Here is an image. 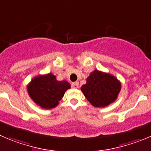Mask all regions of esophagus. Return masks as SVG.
<instances>
[{
    "label": "esophagus",
    "mask_w": 151,
    "mask_h": 151,
    "mask_svg": "<svg viewBox=\"0 0 151 151\" xmlns=\"http://www.w3.org/2000/svg\"><path fill=\"white\" fill-rule=\"evenodd\" d=\"M71 87L73 88H77L79 87V83L78 82H74V83H71Z\"/></svg>",
    "instance_id": "34e87169"
}]
</instances>
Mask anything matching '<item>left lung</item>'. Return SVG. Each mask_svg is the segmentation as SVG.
<instances>
[{
  "instance_id": "1",
  "label": "left lung",
  "mask_w": 151,
  "mask_h": 151,
  "mask_svg": "<svg viewBox=\"0 0 151 151\" xmlns=\"http://www.w3.org/2000/svg\"><path fill=\"white\" fill-rule=\"evenodd\" d=\"M121 90L116 77L95 69L86 79L81 91L93 106L103 108L114 102Z\"/></svg>"
}]
</instances>
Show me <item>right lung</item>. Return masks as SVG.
Masks as SVG:
<instances>
[{
  "instance_id": "1",
  "label": "right lung",
  "mask_w": 151,
  "mask_h": 151,
  "mask_svg": "<svg viewBox=\"0 0 151 151\" xmlns=\"http://www.w3.org/2000/svg\"><path fill=\"white\" fill-rule=\"evenodd\" d=\"M70 88L68 82L58 81L55 75L49 73L32 79L27 86V91L29 96L37 105L42 108L51 109L59 104L65 92Z\"/></svg>"
}]
</instances>
